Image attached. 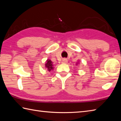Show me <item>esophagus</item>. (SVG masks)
<instances>
[{
    "label": "esophagus",
    "mask_w": 121,
    "mask_h": 121,
    "mask_svg": "<svg viewBox=\"0 0 121 121\" xmlns=\"http://www.w3.org/2000/svg\"><path fill=\"white\" fill-rule=\"evenodd\" d=\"M67 62H68V60H66V59H63V60L62 61V63H67Z\"/></svg>",
    "instance_id": "esophagus-1"
}]
</instances>
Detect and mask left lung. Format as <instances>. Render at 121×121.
I'll use <instances>...</instances> for the list:
<instances>
[{"label": "left lung", "instance_id": "8db88e82", "mask_svg": "<svg viewBox=\"0 0 121 121\" xmlns=\"http://www.w3.org/2000/svg\"><path fill=\"white\" fill-rule=\"evenodd\" d=\"M77 64H78V63H77Z\"/></svg>", "mask_w": 121, "mask_h": 121}]
</instances>
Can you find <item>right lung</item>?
Returning a JSON list of instances; mask_svg holds the SVG:
<instances>
[{
    "label": "right lung",
    "instance_id": "right-lung-1",
    "mask_svg": "<svg viewBox=\"0 0 121 121\" xmlns=\"http://www.w3.org/2000/svg\"><path fill=\"white\" fill-rule=\"evenodd\" d=\"M45 67L47 69V70L49 72H50V71L53 70V65H52V61H51V60H49V59H47V61H46V62Z\"/></svg>",
    "mask_w": 121,
    "mask_h": 121
}]
</instances>
